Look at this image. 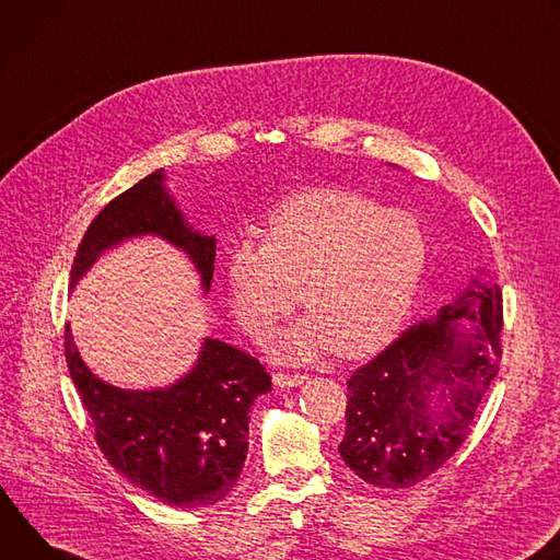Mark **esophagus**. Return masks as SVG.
<instances>
[{"label": "esophagus", "mask_w": 560, "mask_h": 560, "mask_svg": "<svg viewBox=\"0 0 560 560\" xmlns=\"http://www.w3.org/2000/svg\"><path fill=\"white\" fill-rule=\"evenodd\" d=\"M306 381L304 374H284V371H278V374H273V385L276 387H298Z\"/></svg>", "instance_id": "obj_1"}]
</instances>
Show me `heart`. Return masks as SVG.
Returning <instances> with one entry per match:
<instances>
[{
    "label": "heart",
    "instance_id": "obj_1",
    "mask_svg": "<svg viewBox=\"0 0 560 560\" xmlns=\"http://www.w3.org/2000/svg\"><path fill=\"white\" fill-rule=\"evenodd\" d=\"M427 252L413 215L358 194L306 191L273 211L267 244L233 246L229 300L237 323L256 338L302 300L308 314L271 340L282 362H306L331 349L362 358L402 327Z\"/></svg>",
    "mask_w": 560,
    "mask_h": 560
}]
</instances>
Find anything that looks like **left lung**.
I'll return each mask as SVG.
<instances>
[{"mask_svg":"<svg viewBox=\"0 0 560 560\" xmlns=\"http://www.w3.org/2000/svg\"><path fill=\"white\" fill-rule=\"evenodd\" d=\"M463 317L472 320L471 330ZM501 331V287L474 278L436 316L355 369L347 381V429L338 447L347 467L383 489L411 487L441 469L465 443L499 374Z\"/></svg>","mask_w":560,"mask_h":560,"instance_id":"obj_1","label":"left lung"}]
</instances>
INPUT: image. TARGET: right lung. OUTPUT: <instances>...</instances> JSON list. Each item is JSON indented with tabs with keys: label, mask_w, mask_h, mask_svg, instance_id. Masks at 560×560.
I'll return each instance as SVG.
<instances>
[{
	"label": "right lung",
	"mask_w": 560,
	"mask_h": 560,
	"mask_svg": "<svg viewBox=\"0 0 560 560\" xmlns=\"http://www.w3.org/2000/svg\"><path fill=\"white\" fill-rule=\"evenodd\" d=\"M158 235L191 258L205 291L213 280L215 237L184 220L164 186V168L110 200L84 233L71 289L110 246ZM65 353L104 458L164 505L209 508L229 495L248 452V411L271 392L265 366L222 340L205 338L194 369L166 389L133 392L100 381L80 358L71 327Z\"/></svg>",
	"instance_id": "1"
}]
</instances>
